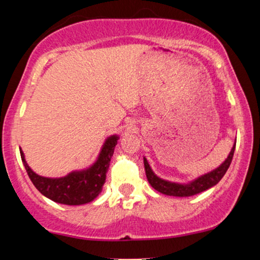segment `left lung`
Masks as SVG:
<instances>
[{"label":"left lung","mask_w":260,"mask_h":260,"mask_svg":"<svg viewBox=\"0 0 260 260\" xmlns=\"http://www.w3.org/2000/svg\"><path fill=\"white\" fill-rule=\"evenodd\" d=\"M236 148V143L232 147L231 151H230L228 159H226L219 168L213 170L211 172L201 176L197 180L189 182L188 184H181V183H174V182H169L165 180H161L160 177H157L154 174L153 170L149 166L147 159L144 157V168H145V174H147V178L150 183V186L156 189L157 192L162 193L166 196H174V197H190L198 194V193L204 192V190L209 189V188L214 187L216 183H219V181L223 177V175L226 174L228 169L230 168V164H231L232 157H234Z\"/></svg>","instance_id":"obj_1"}]
</instances>
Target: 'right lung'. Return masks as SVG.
Here are the masks:
<instances>
[{
	"label": "right lung",
	"instance_id": "add662e5",
	"mask_svg": "<svg viewBox=\"0 0 260 260\" xmlns=\"http://www.w3.org/2000/svg\"><path fill=\"white\" fill-rule=\"evenodd\" d=\"M117 140V136H111L106 139L96 162L91 168L84 171L72 172L61 178H47L37 175L28 166L22 150L20 157L29 178L41 194L61 204L80 205L94 201L103 189Z\"/></svg>",
	"mask_w": 260,
	"mask_h": 260
}]
</instances>
